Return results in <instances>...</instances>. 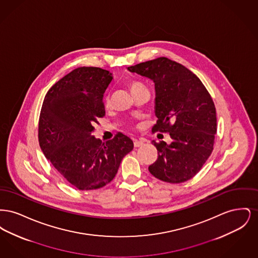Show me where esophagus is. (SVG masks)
Here are the masks:
<instances>
[{
	"label": "esophagus",
	"instance_id": "obj_1",
	"mask_svg": "<svg viewBox=\"0 0 258 258\" xmlns=\"http://www.w3.org/2000/svg\"><path fill=\"white\" fill-rule=\"evenodd\" d=\"M143 144H144V142H143L142 140H137V139L134 140V145H135V148L140 147V146H142Z\"/></svg>",
	"mask_w": 258,
	"mask_h": 258
}]
</instances>
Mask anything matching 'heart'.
<instances>
[{
  "mask_svg": "<svg viewBox=\"0 0 258 258\" xmlns=\"http://www.w3.org/2000/svg\"><path fill=\"white\" fill-rule=\"evenodd\" d=\"M130 89L132 91V93L135 95V93H137L138 91H141V90H146V87L144 86V84L140 81H137V80H134L130 83ZM104 104H105V107H108L109 106V98H105L104 100Z\"/></svg>",
  "mask_w": 258,
  "mask_h": 258,
  "instance_id": "1",
  "label": "heart"
}]
</instances>
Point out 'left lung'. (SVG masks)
<instances>
[{"label": "left lung", "instance_id": "8db88e82", "mask_svg": "<svg viewBox=\"0 0 258 258\" xmlns=\"http://www.w3.org/2000/svg\"><path fill=\"white\" fill-rule=\"evenodd\" d=\"M127 70L154 81L158 121L152 132L169 133L172 139L170 144L153 141L158 159L149 171L171 184L191 179L208 160L217 133L216 107L207 89L183 64L165 57Z\"/></svg>", "mask_w": 258, "mask_h": 258}]
</instances>
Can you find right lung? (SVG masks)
<instances>
[{
    "instance_id": "right-lung-1",
    "label": "right lung",
    "mask_w": 258,
    "mask_h": 258,
    "mask_svg": "<svg viewBox=\"0 0 258 258\" xmlns=\"http://www.w3.org/2000/svg\"><path fill=\"white\" fill-rule=\"evenodd\" d=\"M113 77L96 67L77 68L51 87L43 99L38 142L55 169L80 190L98 189L116 176L133 140L118 133L102 143L93 132L105 116L103 95Z\"/></svg>"
}]
</instances>
